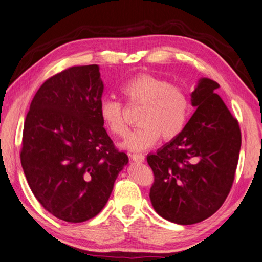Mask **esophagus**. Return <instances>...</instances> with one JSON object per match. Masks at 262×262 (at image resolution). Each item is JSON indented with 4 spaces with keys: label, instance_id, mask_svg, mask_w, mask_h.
Segmentation results:
<instances>
[{
    "label": "esophagus",
    "instance_id": "esophagus-1",
    "mask_svg": "<svg viewBox=\"0 0 262 262\" xmlns=\"http://www.w3.org/2000/svg\"><path fill=\"white\" fill-rule=\"evenodd\" d=\"M130 158L132 160L135 162H144L145 160V157L141 155V153H134V155H130Z\"/></svg>",
    "mask_w": 262,
    "mask_h": 262
}]
</instances>
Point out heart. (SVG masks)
I'll return each mask as SVG.
<instances>
[{
  "label": "heart",
  "instance_id": "b5f03b06",
  "mask_svg": "<svg viewBox=\"0 0 262 262\" xmlns=\"http://www.w3.org/2000/svg\"><path fill=\"white\" fill-rule=\"evenodd\" d=\"M122 96L129 104L142 105L136 129L122 143L129 151H144L161 138L170 141L181 134L186 124L188 100L181 87L150 74H140L120 87ZM99 114L102 122L116 136H125L128 126L124 109L118 101L103 99Z\"/></svg>",
  "mask_w": 262,
  "mask_h": 262
}]
</instances>
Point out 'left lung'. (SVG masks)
Returning a JSON list of instances; mask_svg holds the SVG:
<instances>
[{
	"mask_svg": "<svg viewBox=\"0 0 262 262\" xmlns=\"http://www.w3.org/2000/svg\"><path fill=\"white\" fill-rule=\"evenodd\" d=\"M201 78L191 94L196 107L181 134L146 157L155 183L150 199L158 214L179 225L209 218L232 188L241 150V130L216 90Z\"/></svg>",
	"mask_w": 262,
	"mask_h": 262,
	"instance_id": "left-lung-1",
	"label": "left lung"
}]
</instances>
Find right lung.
Returning <instances> with one entry per match:
<instances>
[{
	"instance_id": "add662e5",
	"label": "right lung",
	"mask_w": 262,
	"mask_h": 262,
	"mask_svg": "<svg viewBox=\"0 0 262 262\" xmlns=\"http://www.w3.org/2000/svg\"><path fill=\"white\" fill-rule=\"evenodd\" d=\"M97 64L70 67L39 87L26 116L20 160L42 207L68 223L99 213L128 163L103 127Z\"/></svg>"
}]
</instances>
